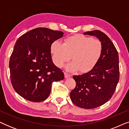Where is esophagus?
<instances>
[{"mask_svg":"<svg viewBox=\"0 0 129 129\" xmlns=\"http://www.w3.org/2000/svg\"><path fill=\"white\" fill-rule=\"evenodd\" d=\"M64 77L65 78H68V77H70V75L68 73H66V72H64Z\"/></svg>","mask_w":129,"mask_h":129,"instance_id":"1","label":"esophagus"}]
</instances>
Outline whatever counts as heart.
<instances>
[{"label": "heart", "instance_id": "heart-1", "mask_svg": "<svg viewBox=\"0 0 129 129\" xmlns=\"http://www.w3.org/2000/svg\"><path fill=\"white\" fill-rule=\"evenodd\" d=\"M53 62L59 68L72 58L73 60L66 67L70 72L79 70L86 73L93 69L101 57L103 46L98 39H93L82 34L69 36L63 43L54 41L50 46Z\"/></svg>", "mask_w": 129, "mask_h": 129}]
</instances>
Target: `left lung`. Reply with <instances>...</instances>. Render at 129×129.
<instances>
[{"instance_id": "1", "label": "left lung", "mask_w": 129, "mask_h": 129, "mask_svg": "<svg viewBox=\"0 0 129 129\" xmlns=\"http://www.w3.org/2000/svg\"><path fill=\"white\" fill-rule=\"evenodd\" d=\"M84 35L97 37L102 42L103 51L93 69L82 75L73 76L76 86L70 96L75 105L90 109L104 105L114 93L119 80V54L112 40L102 31L96 30Z\"/></svg>"}]
</instances>
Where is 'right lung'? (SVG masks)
I'll return each instance as SVG.
<instances>
[{
  "label": "right lung",
  "instance_id": "right-lung-1",
  "mask_svg": "<svg viewBox=\"0 0 129 129\" xmlns=\"http://www.w3.org/2000/svg\"><path fill=\"white\" fill-rule=\"evenodd\" d=\"M63 34L38 27L17 40L10 58V75L13 89L22 98L43 101L50 94L52 83L64 79L62 70L53 63L50 51L52 43Z\"/></svg>",
  "mask_w": 129,
  "mask_h": 129
}]
</instances>
